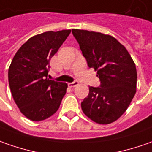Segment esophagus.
Returning <instances> with one entry per match:
<instances>
[{
    "label": "esophagus",
    "mask_w": 152,
    "mask_h": 152,
    "mask_svg": "<svg viewBox=\"0 0 152 152\" xmlns=\"http://www.w3.org/2000/svg\"><path fill=\"white\" fill-rule=\"evenodd\" d=\"M79 84V82H78V80H74V81H72L71 83H68V86H70V87H75L76 86Z\"/></svg>",
    "instance_id": "34e87169"
}]
</instances>
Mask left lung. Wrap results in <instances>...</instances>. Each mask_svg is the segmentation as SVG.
Segmentation results:
<instances>
[{"label": "left lung", "instance_id": "1", "mask_svg": "<svg viewBox=\"0 0 152 152\" xmlns=\"http://www.w3.org/2000/svg\"><path fill=\"white\" fill-rule=\"evenodd\" d=\"M89 68L97 71V87L89 86L81 102L85 115L99 124L115 121L126 111L136 94V65L123 45L100 32L72 29Z\"/></svg>", "mask_w": 152, "mask_h": 152}]
</instances>
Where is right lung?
<instances>
[{
	"instance_id": "add662e5",
	"label": "right lung",
	"mask_w": 152,
	"mask_h": 152,
	"mask_svg": "<svg viewBox=\"0 0 152 152\" xmlns=\"http://www.w3.org/2000/svg\"><path fill=\"white\" fill-rule=\"evenodd\" d=\"M71 30L46 31L30 38L15 53L8 70L12 96L20 112L40 121L58 110L67 84L47 78L50 60Z\"/></svg>"
}]
</instances>
